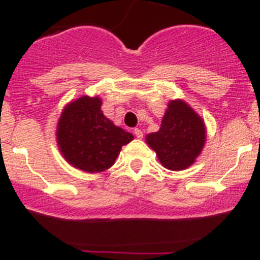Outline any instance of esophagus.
<instances>
[{
    "label": "esophagus",
    "mask_w": 260,
    "mask_h": 260,
    "mask_svg": "<svg viewBox=\"0 0 260 260\" xmlns=\"http://www.w3.org/2000/svg\"><path fill=\"white\" fill-rule=\"evenodd\" d=\"M133 133H135L136 137L140 138V140H142V138H143V132L140 129V128H135V131H133Z\"/></svg>",
    "instance_id": "esophagus-1"
}]
</instances>
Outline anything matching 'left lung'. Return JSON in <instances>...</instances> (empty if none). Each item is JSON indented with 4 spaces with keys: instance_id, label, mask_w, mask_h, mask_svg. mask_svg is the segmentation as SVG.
<instances>
[{
    "instance_id": "obj_1",
    "label": "left lung",
    "mask_w": 260,
    "mask_h": 260,
    "mask_svg": "<svg viewBox=\"0 0 260 260\" xmlns=\"http://www.w3.org/2000/svg\"><path fill=\"white\" fill-rule=\"evenodd\" d=\"M159 162L172 171L187 169L205 143V124L185 102L172 101L158 132L147 136Z\"/></svg>"
}]
</instances>
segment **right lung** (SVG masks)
Instances as JSON below:
<instances>
[{
    "instance_id": "obj_1",
    "label": "right lung",
    "mask_w": 260,
    "mask_h": 260,
    "mask_svg": "<svg viewBox=\"0 0 260 260\" xmlns=\"http://www.w3.org/2000/svg\"><path fill=\"white\" fill-rule=\"evenodd\" d=\"M102 101L81 96L70 103L57 123V145L69 164L85 172L113 166L122 146L133 140L101 111Z\"/></svg>"
}]
</instances>
